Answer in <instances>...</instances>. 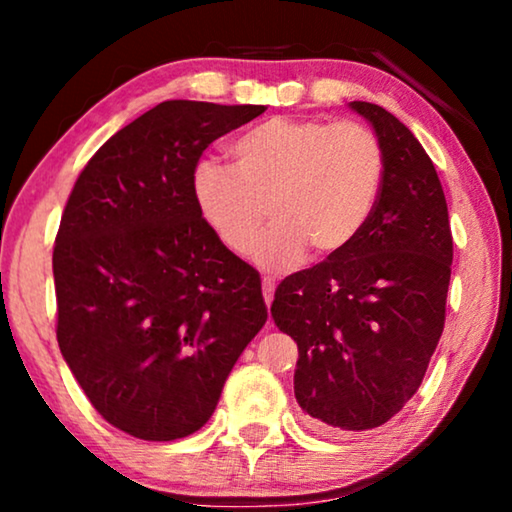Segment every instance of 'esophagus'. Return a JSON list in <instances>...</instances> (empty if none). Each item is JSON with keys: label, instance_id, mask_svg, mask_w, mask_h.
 Masks as SVG:
<instances>
[{"label": "esophagus", "instance_id": "obj_1", "mask_svg": "<svg viewBox=\"0 0 512 512\" xmlns=\"http://www.w3.org/2000/svg\"><path fill=\"white\" fill-rule=\"evenodd\" d=\"M263 298H265V305L270 307L272 298H275V279L272 277H263Z\"/></svg>", "mask_w": 512, "mask_h": 512}]
</instances>
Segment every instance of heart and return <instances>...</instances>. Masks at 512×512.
Returning a JSON list of instances; mask_svg holds the SVG:
<instances>
[{"mask_svg":"<svg viewBox=\"0 0 512 512\" xmlns=\"http://www.w3.org/2000/svg\"><path fill=\"white\" fill-rule=\"evenodd\" d=\"M235 167L205 160L193 172V202L233 254L256 247L258 265L286 270L345 251L373 219L387 158L368 125L272 116L230 144Z\"/></svg>","mask_w":512,"mask_h":512,"instance_id":"heart-1","label":"heart"}]
</instances>
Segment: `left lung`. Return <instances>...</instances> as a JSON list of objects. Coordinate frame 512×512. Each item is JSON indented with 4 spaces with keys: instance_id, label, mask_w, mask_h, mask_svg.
<instances>
[{
    "instance_id": "left-lung-1",
    "label": "left lung",
    "mask_w": 512,
    "mask_h": 512,
    "mask_svg": "<svg viewBox=\"0 0 512 512\" xmlns=\"http://www.w3.org/2000/svg\"><path fill=\"white\" fill-rule=\"evenodd\" d=\"M380 137L387 170L366 230L277 286L272 319L298 342L296 401L326 431L389 422L415 396L445 326L452 233L443 186L387 109L349 102Z\"/></svg>"
}]
</instances>
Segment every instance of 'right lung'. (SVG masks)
I'll return each instance as SVG.
<instances>
[{"label":"right lung","mask_w":512,"mask_h":512,"mask_svg":"<svg viewBox=\"0 0 512 512\" xmlns=\"http://www.w3.org/2000/svg\"><path fill=\"white\" fill-rule=\"evenodd\" d=\"M263 111L158 104L100 146L62 212L60 352L93 408L130 436L202 429L268 319L258 272L216 240L191 191L202 151Z\"/></svg>","instance_id":"obj_1"}]
</instances>
